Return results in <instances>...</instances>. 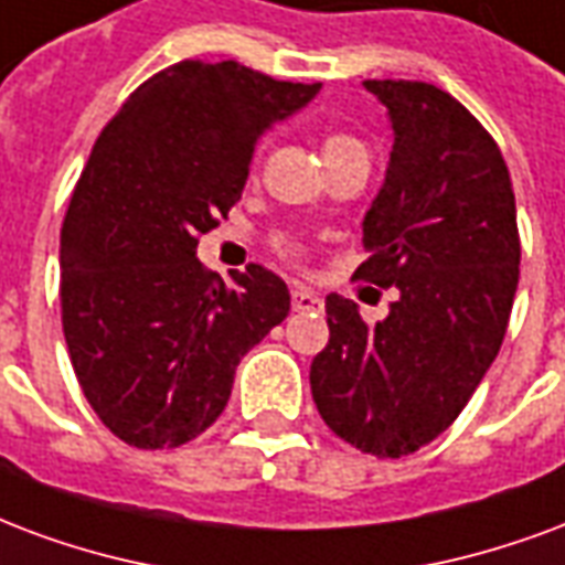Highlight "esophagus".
Instances as JSON below:
<instances>
[{
	"label": "esophagus",
	"instance_id": "34e87169",
	"mask_svg": "<svg viewBox=\"0 0 565 565\" xmlns=\"http://www.w3.org/2000/svg\"><path fill=\"white\" fill-rule=\"evenodd\" d=\"M290 305H294V311H323V299L315 294V290H305V287H296L294 294H290Z\"/></svg>",
	"mask_w": 565,
	"mask_h": 565
}]
</instances>
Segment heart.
Returning a JSON list of instances; mask_svg holds the SVG:
<instances>
[{"label": "heart", "mask_w": 565, "mask_h": 565, "mask_svg": "<svg viewBox=\"0 0 565 565\" xmlns=\"http://www.w3.org/2000/svg\"><path fill=\"white\" fill-rule=\"evenodd\" d=\"M353 152H365L362 140H356L353 134H344V131L326 134V140H323L326 164H329V161H335V158H341V154H353ZM281 248L287 250V254H296L294 242H281Z\"/></svg>", "instance_id": "heart-1"}]
</instances>
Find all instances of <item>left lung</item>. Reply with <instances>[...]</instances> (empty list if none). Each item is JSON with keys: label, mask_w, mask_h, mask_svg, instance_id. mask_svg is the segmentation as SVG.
Returning <instances> with one entry per match:
<instances>
[{"label": "left lung", "mask_w": 565, "mask_h": 565, "mask_svg": "<svg viewBox=\"0 0 565 565\" xmlns=\"http://www.w3.org/2000/svg\"><path fill=\"white\" fill-rule=\"evenodd\" d=\"M395 143L362 221L356 278L395 287L386 320L326 296L329 344L311 395L332 431L377 458L443 434L500 353L518 290L515 191L500 146L449 92L419 81H365Z\"/></svg>", "instance_id": "left-lung-1"}]
</instances>
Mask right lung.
I'll use <instances>...</instances> for the list:
<instances>
[{
  "instance_id": "right-lung-1",
  "label": "right lung",
  "mask_w": 565,
  "mask_h": 565,
  "mask_svg": "<svg viewBox=\"0 0 565 565\" xmlns=\"http://www.w3.org/2000/svg\"><path fill=\"white\" fill-rule=\"evenodd\" d=\"M317 92L185 60L140 83L92 146L62 224V329L83 395L128 446L206 431L239 359L290 311L275 271L250 263L224 284L198 239L242 198L263 131Z\"/></svg>"
}]
</instances>
